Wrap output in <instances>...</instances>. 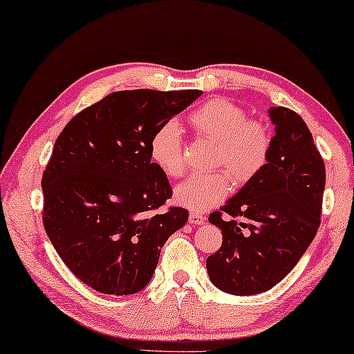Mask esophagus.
<instances>
[{"mask_svg": "<svg viewBox=\"0 0 354 354\" xmlns=\"http://www.w3.org/2000/svg\"><path fill=\"white\" fill-rule=\"evenodd\" d=\"M188 221H189L191 224H198V225H201V224H204V223H205V216H204V215H201V213H194V212H191V213H189Z\"/></svg>", "mask_w": 354, "mask_h": 354, "instance_id": "esophagus-1", "label": "esophagus"}]
</instances>
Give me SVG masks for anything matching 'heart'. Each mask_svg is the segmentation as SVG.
<instances>
[{
  "label": "heart",
  "instance_id": "heart-1",
  "mask_svg": "<svg viewBox=\"0 0 354 354\" xmlns=\"http://www.w3.org/2000/svg\"><path fill=\"white\" fill-rule=\"evenodd\" d=\"M194 135L215 142L213 167L223 169L191 176L174 189V202L191 212H204L221 202L235 187L252 182L268 163L273 135L262 120L248 119L246 111L227 98H212L189 114ZM149 156L165 174L176 178L183 174L182 135L174 122L156 129L149 141Z\"/></svg>",
  "mask_w": 354,
  "mask_h": 354
}]
</instances>
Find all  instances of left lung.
Listing matches in <instances>:
<instances>
[{
	"label": "left lung",
	"mask_w": 354,
	"mask_h": 354,
	"mask_svg": "<svg viewBox=\"0 0 354 354\" xmlns=\"http://www.w3.org/2000/svg\"><path fill=\"white\" fill-rule=\"evenodd\" d=\"M276 135L268 163L208 221L221 229L223 245L207 259L210 281L245 297L270 290L303 257L320 227L326 172L301 115L271 106ZM230 216L223 218L222 213Z\"/></svg>",
	"instance_id": "8db88e82"
}]
</instances>
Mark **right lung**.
Here are the masks:
<instances>
[{"label": "right lung", "instance_id": "1", "mask_svg": "<svg viewBox=\"0 0 354 354\" xmlns=\"http://www.w3.org/2000/svg\"><path fill=\"white\" fill-rule=\"evenodd\" d=\"M202 91H119L83 109L57 136L42 176L44 227L86 286L131 295L152 279L160 251L188 221L149 156L152 133Z\"/></svg>", "mask_w": 354, "mask_h": 354}]
</instances>
